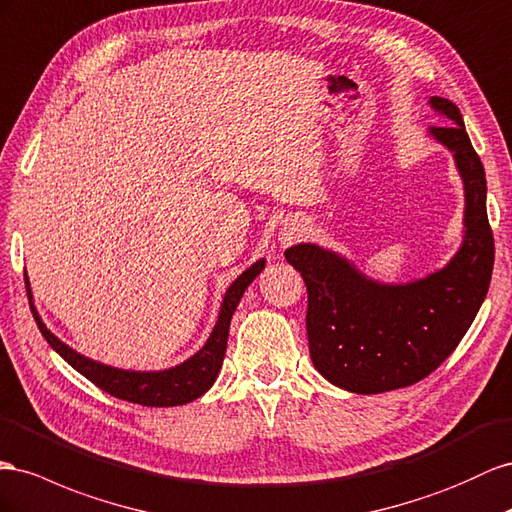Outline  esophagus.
<instances>
[{"mask_svg":"<svg viewBox=\"0 0 512 512\" xmlns=\"http://www.w3.org/2000/svg\"><path fill=\"white\" fill-rule=\"evenodd\" d=\"M297 237V232H288V234H284V241H290V239H295Z\"/></svg>","mask_w":512,"mask_h":512,"instance_id":"obj_1","label":"esophagus"}]
</instances>
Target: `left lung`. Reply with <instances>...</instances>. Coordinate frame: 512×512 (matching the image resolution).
Wrapping results in <instances>:
<instances>
[{"label":"left lung","mask_w":512,"mask_h":512,"mask_svg":"<svg viewBox=\"0 0 512 512\" xmlns=\"http://www.w3.org/2000/svg\"><path fill=\"white\" fill-rule=\"evenodd\" d=\"M431 105L452 124L433 127L448 146L465 185V241L448 265L424 280L385 286L319 245L284 252L308 288V342L316 370L342 390L381 394L431 375L459 347L487 297L493 232L487 178L459 107L441 96Z\"/></svg>","instance_id":"obj_1"}]
</instances>
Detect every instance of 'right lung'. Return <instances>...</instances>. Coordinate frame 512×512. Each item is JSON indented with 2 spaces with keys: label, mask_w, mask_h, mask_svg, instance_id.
Listing matches in <instances>:
<instances>
[{
  "label": "right lung",
  "mask_w": 512,
  "mask_h": 512,
  "mask_svg": "<svg viewBox=\"0 0 512 512\" xmlns=\"http://www.w3.org/2000/svg\"><path fill=\"white\" fill-rule=\"evenodd\" d=\"M262 269H265V260H258L230 284L222 303V312H219L217 325L204 347L181 366L161 370V372L118 370L112 366L92 362V359L79 355L71 347H66L60 338H55L45 327V323L40 321V316L34 310L32 303L30 306H32V314L40 334L45 336L49 347L58 351L68 364H71L77 372H81L88 381H92L96 388H101L103 392L112 394L120 400H129V403H137L144 407H176L200 398L215 383L217 372L222 368L224 355H226L232 314L237 310L245 288L254 282V278ZM25 288H27V297L32 299L30 282H27V278H25Z\"/></svg>",
  "instance_id": "obj_1"
}]
</instances>
